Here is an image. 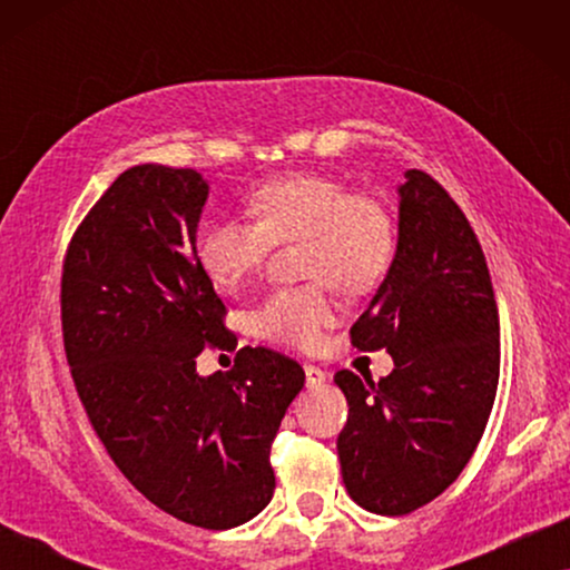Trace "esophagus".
<instances>
[{"instance_id":"obj_1","label":"esophagus","mask_w":570,"mask_h":570,"mask_svg":"<svg viewBox=\"0 0 570 570\" xmlns=\"http://www.w3.org/2000/svg\"><path fill=\"white\" fill-rule=\"evenodd\" d=\"M303 371H306V386H308V389L322 386L324 381H326V373H324L322 368H318V365L306 363V365H303Z\"/></svg>"}]
</instances>
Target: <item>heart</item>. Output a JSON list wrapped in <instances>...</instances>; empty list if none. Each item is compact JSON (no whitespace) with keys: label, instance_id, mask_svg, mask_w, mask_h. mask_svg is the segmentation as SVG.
<instances>
[{"label":"heart","instance_id":"heart-1","mask_svg":"<svg viewBox=\"0 0 570 570\" xmlns=\"http://www.w3.org/2000/svg\"><path fill=\"white\" fill-rule=\"evenodd\" d=\"M248 207L256 220L217 217L199 230V269L220 291H236L272 244L303 240L301 275L311 283L269 291L248 322L256 337L275 345L316 347L334 318L330 285L363 295L386 277L396 254L394 217L381 199L324 174L269 178L252 191Z\"/></svg>","mask_w":570,"mask_h":570}]
</instances>
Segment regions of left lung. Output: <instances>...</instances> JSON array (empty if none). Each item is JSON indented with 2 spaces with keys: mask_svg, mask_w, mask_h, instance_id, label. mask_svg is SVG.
I'll use <instances>...</instances> for the list:
<instances>
[{
  "mask_svg": "<svg viewBox=\"0 0 570 570\" xmlns=\"http://www.w3.org/2000/svg\"><path fill=\"white\" fill-rule=\"evenodd\" d=\"M501 326L485 254L449 191L412 168L400 186V240L386 279L350 330L357 350H386L373 381L342 368L337 435L350 498L404 517L439 498L485 433L501 373Z\"/></svg>",
  "mask_w": 570,
  "mask_h": 570,
  "instance_id": "1",
  "label": "left lung"
}]
</instances>
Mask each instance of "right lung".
<instances>
[{
	"mask_svg": "<svg viewBox=\"0 0 570 570\" xmlns=\"http://www.w3.org/2000/svg\"><path fill=\"white\" fill-rule=\"evenodd\" d=\"M207 181L145 163L77 225L61 267V334L92 431L147 501L202 529L254 519L275 493L272 441L306 373L269 347L197 376L205 347L236 350L199 269Z\"/></svg>",
	"mask_w": 570,
	"mask_h": 570,
	"instance_id": "1",
	"label": "right lung"
}]
</instances>
